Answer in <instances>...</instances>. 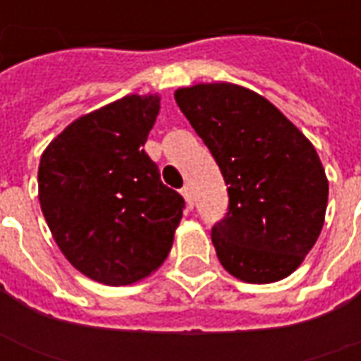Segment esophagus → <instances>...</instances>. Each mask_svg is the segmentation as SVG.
Listing matches in <instances>:
<instances>
[{
  "instance_id": "34e87169",
  "label": "esophagus",
  "mask_w": 361,
  "mask_h": 361,
  "mask_svg": "<svg viewBox=\"0 0 361 361\" xmlns=\"http://www.w3.org/2000/svg\"><path fill=\"white\" fill-rule=\"evenodd\" d=\"M181 195H183V199L188 201L189 207L193 204V189H191V185H183V189H181Z\"/></svg>"
}]
</instances>
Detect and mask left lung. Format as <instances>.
Listing matches in <instances>:
<instances>
[{"label":"left lung","mask_w":361,"mask_h":361,"mask_svg":"<svg viewBox=\"0 0 361 361\" xmlns=\"http://www.w3.org/2000/svg\"><path fill=\"white\" fill-rule=\"evenodd\" d=\"M173 96L228 185L226 216L211 234L219 261L251 284L286 279L325 222L329 181L315 147L267 98L232 82Z\"/></svg>","instance_id":"obj_1"}]
</instances>
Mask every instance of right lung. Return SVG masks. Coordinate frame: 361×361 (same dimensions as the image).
Wrapping results in <instances>:
<instances>
[{"mask_svg":"<svg viewBox=\"0 0 361 361\" xmlns=\"http://www.w3.org/2000/svg\"><path fill=\"white\" fill-rule=\"evenodd\" d=\"M158 94H129L75 119L38 166L44 219L67 261L108 286L139 282L172 250L185 201L142 150Z\"/></svg>","mask_w":361,"mask_h":361,"instance_id":"add662e5","label":"right lung"}]
</instances>
